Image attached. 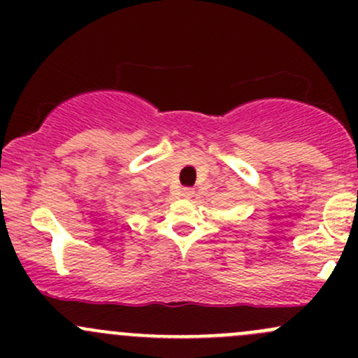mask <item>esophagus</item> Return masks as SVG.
<instances>
[{
    "label": "esophagus",
    "mask_w": 358,
    "mask_h": 358,
    "mask_svg": "<svg viewBox=\"0 0 358 358\" xmlns=\"http://www.w3.org/2000/svg\"><path fill=\"white\" fill-rule=\"evenodd\" d=\"M194 194H196V190L190 189V187H183V189H180V196L185 197V199H190V197H194Z\"/></svg>",
    "instance_id": "34e87169"
}]
</instances>
